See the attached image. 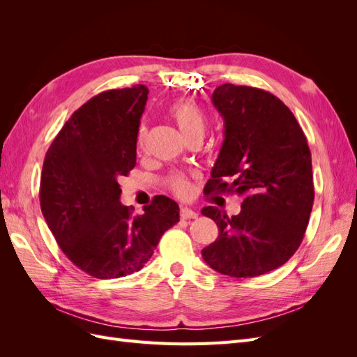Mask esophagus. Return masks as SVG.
<instances>
[{"instance_id":"esophagus-1","label":"esophagus","mask_w":357,"mask_h":357,"mask_svg":"<svg viewBox=\"0 0 357 357\" xmlns=\"http://www.w3.org/2000/svg\"><path fill=\"white\" fill-rule=\"evenodd\" d=\"M180 218L183 219V220H188V219H197L198 218V214L193 211V210H190V208H186V207H183L181 210H180Z\"/></svg>"}]
</instances>
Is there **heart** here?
<instances>
[{
  "instance_id": "obj_1",
  "label": "heart",
  "mask_w": 357,
  "mask_h": 357,
  "mask_svg": "<svg viewBox=\"0 0 357 357\" xmlns=\"http://www.w3.org/2000/svg\"><path fill=\"white\" fill-rule=\"evenodd\" d=\"M168 114L178 126L180 132L188 142L193 137H202L205 132V114L199 105L192 101H177L168 109ZM146 139V126L142 125L137 132V143L142 147ZM169 188L180 198H189L193 193L192 183L185 176H172L169 180Z\"/></svg>"
}]
</instances>
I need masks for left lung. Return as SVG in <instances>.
<instances>
[{
    "instance_id": "left-lung-1",
    "label": "left lung",
    "mask_w": 357,
    "mask_h": 357,
    "mask_svg": "<svg viewBox=\"0 0 357 357\" xmlns=\"http://www.w3.org/2000/svg\"><path fill=\"white\" fill-rule=\"evenodd\" d=\"M211 101L222 114L225 139L205 195L236 193L240 214L202 208L219 228L202 248L220 274L247 278L284 265L304 238L314 201L311 152L298 121L275 95L225 83Z\"/></svg>"
}]
</instances>
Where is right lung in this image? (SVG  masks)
<instances>
[{"label":"right lung","mask_w":357,"mask_h":357,"mask_svg":"<svg viewBox=\"0 0 357 357\" xmlns=\"http://www.w3.org/2000/svg\"><path fill=\"white\" fill-rule=\"evenodd\" d=\"M144 84L101 92L75 110L50 144L40 181L49 229L70 261L109 280L142 269L160 236L178 220V205L155 197L132 215L117 180L135 167Z\"/></svg>","instance_id":"1"}]
</instances>
